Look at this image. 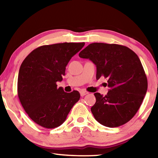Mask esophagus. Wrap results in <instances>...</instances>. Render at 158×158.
I'll list each match as a JSON object with an SVG mask.
<instances>
[{
    "instance_id": "obj_1",
    "label": "esophagus",
    "mask_w": 158,
    "mask_h": 158,
    "mask_svg": "<svg viewBox=\"0 0 158 158\" xmlns=\"http://www.w3.org/2000/svg\"><path fill=\"white\" fill-rule=\"evenodd\" d=\"M87 94H89V93H88L87 91H85V90H81V91L80 92V95H81V96H82V97Z\"/></svg>"
}]
</instances>
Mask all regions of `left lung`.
<instances>
[{
    "label": "left lung",
    "instance_id": "left-lung-1",
    "mask_svg": "<svg viewBox=\"0 0 158 158\" xmlns=\"http://www.w3.org/2000/svg\"><path fill=\"white\" fill-rule=\"evenodd\" d=\"M97 68L96 79H108L105 96L94 93L91 112L96 121L109 127L126 123L137 114L148 89L145 71L138 56L129 48L116 44H90L79 53Z\"/></svg>",
    "mask_w": 158,
    "mask_h": 158
}]
</instances>
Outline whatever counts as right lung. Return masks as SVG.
<instances>
[{
  "instance_id": "right-lung-1",
  "label": "right lung",
  "mask_w": 158,
  "mask_h": 158,
  "mask_svg": "<svg viewBox=\"0 0 158 158\" xmlns=\"http://www.w3.org/2000/svg\"><path fill=\"white\" fill-rule=\"evenodd\" d=\"M84 42H64L39 47L29 53L20 66L17 93L28 116L40 126L52 129L63 123L79 101L77 90L65 93L56 82L63 80L65 67Z\"/></svg>"
}]
</instances>
